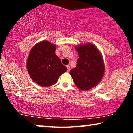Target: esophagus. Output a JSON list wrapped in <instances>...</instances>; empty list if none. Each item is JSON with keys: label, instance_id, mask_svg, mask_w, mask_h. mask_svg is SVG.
Wrapping results in <instances>:
<instances>
[{"label": "esophagus", "instance_id": "obj_1", "mask_svg": "<svg viewBox=\"0 0 133 133\" xmlns=\"http://www.w3.org/2000/svg\"><path fill=\"white\" fill-rule=\"evenodd\" d=\"M67 68H68V72H69V71H70V66L69 65H67Z\"/></svg>", "mask_w": 133, "mask_h": 133}]
</instances>
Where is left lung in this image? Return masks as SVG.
<instances>
[{
  "instance_id": "1",
  "label": "left lung",
  "mask_w": 133,
  "mask_h": 133,
  "mask_svg": "<svg viewBox=\"0 0 133 133\" xmlns=\"http://www.w3.org/2000/svg\"><path fill=\"white\" fill-rule=\"evenodd\" d=\"M79 54L77 65L70 71L76 86L88 91L101 81L105 67L99 51L93 44L88 43L75 47Z\"/></svg>"
}]
</instances>
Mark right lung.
<instances>
[{
    "label": "right lung",
    "instance_id": "obj_1",
    "mask_svg": "<svg viewBox=\"0 0 133 133\" xmlns=\"http://www.w3.org/2000/svg\"><path fill=\"white\" fill-rule=\"evenodd\" d=\"M56 45L47 41L39 42L30 50L27 69L32 79L41 86H52L68 69L55 54Z\"/></svg>",
    "mask_w": 133,
    "mask_h": 133
}]
</instances>
